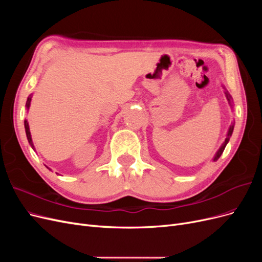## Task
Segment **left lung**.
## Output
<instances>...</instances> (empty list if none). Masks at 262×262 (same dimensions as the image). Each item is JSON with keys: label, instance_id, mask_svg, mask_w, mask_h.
Masks as SVG:
<instances>
[{"label": "left lung", "instance_id": "8db88e82", "mask_svg": "<svg viewBox=\"0 0 262 262\" xmlns=\"http://www.w3.org/2000/svg\"><path fill=\"white\" fill-rule=\"evenodd\" d=\"M226 97H227V99H228V100H231V96H229V94H228V93H226ZM233 129H234V125H231V128H229V130H228V133H227V138L225 139L224 144L222 145V147H221V148L217 150V153H216L215 157H214V160H213V161H217L219 158H220V156L222 155V153H223V150H224V148H225V146H226V144H227V142H228L229 138H231V136H232V133H233Z\"/></svg>", "mask_w": 262, "mask_h": 262}]
</instances>
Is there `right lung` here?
Listing matches in <instances>:
<instances>
[{"label": "right lung", "instance_id": "obj_1", "mask_svg": "<svg viewBox=\"0 0 262 262\" xmlns=\"http://www.w3.org/2000/svg\"><path fill=\"white\" fill-rule=\"evenodd\" d=\"M30 100H31V97H28L27 99V102H26V106L27 108L29 107V104H30ZM25 130H26V136H27V139H28V142L29 144L31 145V147L34 148V145H33V141H31V137H30V132H29V126H28V122L25 120Z\"/></svg>", "mask_w": 262, "mask_h": 262}]
</instances>
